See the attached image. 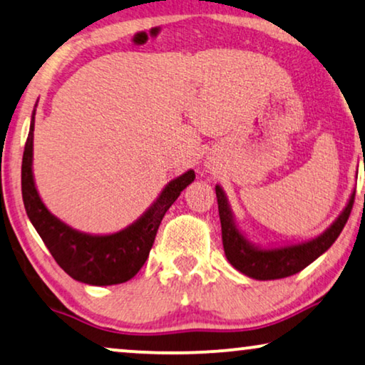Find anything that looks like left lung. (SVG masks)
I'll return each mask as SVG.
<instances>
[{
  "instance_id": "left-lung-1",
  "label": "left lung",
  "mask_w": 365,
  "mask_h": 365,
  "mask_svg": "<svg viewBox=\"0 0 365 365\" xmlns=\"http://www.w3.org/2000/svg\"><path fill=\"white\" fill-rule=\"evenodd\" d=\"M219 219H221L222 227V244L224 252H226L227 261L232 264L237 271L246 276L259 281H271V279L289 277L292 274L301 272L304 267L316 261V259L327 251L329 247L336 242L339 234L342 232L349 216H351L354 197L344 212L337 217V221L327 229L321 236L312 239V241L297 244V246H287L281 249H257L249 244L241 232L237 231L236 224L232 221L231 209L227 206L226 196L222 189L216 186Z\"/></svg>"
}]
</instances>
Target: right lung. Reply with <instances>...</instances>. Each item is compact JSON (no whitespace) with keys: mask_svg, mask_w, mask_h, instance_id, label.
<instances>
[{"mask_svg":"<svg viewBox=\"0 0 365 365\" xmlns=\"http://www.w3.org/2000/svg\"><path fill=\"white\" fill-rule=\"evenodd\" d=\"M34 114L36 113H33L21 164V192L29 221L58 266L76 281L91 286H111L129 281L146 262L164 214L182 189L194 181L196 174L187 171L169 182L146 214L121 232L111 236L78 232L48 211L34 187L31 171Z\"/></svg>","mask_w":365,"mask_h":365,"instance_id":"1","label":"right lung"}]
</instances>
